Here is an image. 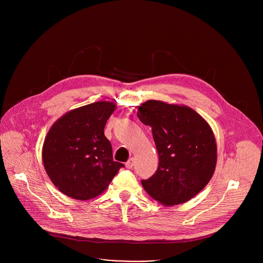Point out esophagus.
<instances>
[{
    "label": "esophagus",
    "mask_w": 263,
    "mask_h": 263,
    "mask_svg": "<svg viewBox=\"0 0 263 263\" xmlns=\"http://www.w3.org/2000/svg\"><path fill=\"white\" fill-rule=\"evenodd\" d=\"M134 165V158H130L127 162H126V167L127 168H132Z\"/></svg>",
    "instance_id": "obj_1"
}]
</instances>
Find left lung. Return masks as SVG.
I'll return each mask as SVG.
<instances>
[{
	"label": "left lung",
	"mask_w": 263,
	"mask_h": 263,
	"mask_svg": "<svg viewBox=\"0 0 263 263\" xmlns=\"http://www.w3.org/2000/svg\"><path fill=\"white\" fill-rule=\"evenodd\" d=\"M137 117L152 128L159 155L155 174L141 180L144 191L165 206L185 203L210 181L216 164V142L208 123L187 106L149 100Z\"/></svg>",
	"instance_id": "left-lung-1"
}]
</instances>
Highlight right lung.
I'll list each match as a JSON object with an SVG mask.
<instances>
[{
  "instance_id": "1",
  "label": "right lung",
  "mask_w": 263,
  "mask_h": 263,
  "mask_svg": "<svg viewBox=\"0 0 263 263\" xmlns=\"http://www.w3.org/2000/svg\"><path fill=\"white\" fill-rule=\"evenodd\" d=\"M116 104L96 102L68 111L54 123L43 146L45 170L67 197L86 201L101 195L121 167L104 135Z\"/></svg>"
}]
</instances>
